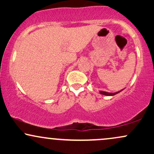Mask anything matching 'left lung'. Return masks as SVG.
Here are the masks:
<instances>
[{"mask_svg": "<svg viewBox=\"0 0 154 154\" xmlns=\"http://www.w3.org/2000/svg\"><path fill=\"white\" fill-rule=\"evenodd\" d=\"M120 91L116 92V93H107V92H104V91H100V94H103V95H114L117 94V93H119Z\"/></svg>", "mask_w": 154, "mask_h": 154, "instance_id": "obj_1", "label": "left lung"}]
</instances>
